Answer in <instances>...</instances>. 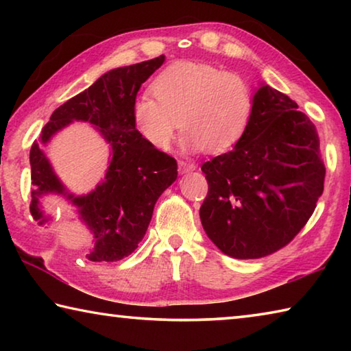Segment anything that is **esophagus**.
I'll use <instances>...</instances> for the list:
<instances>
[{"label":"esophagus","mask_w":351,"mask_h":351,"mask_svg":"<svg viewBox=\"0 0 351 351\" xmlns=\"http://www.w3.org/2000/svg\"><path fill=\"white\" fill-rule=\"evenodd\" d=\"M195 169H197V165H195V164L184 162V161H181V162H180V173H181V175H184V173H190V171H193Z\"/></svg>","instance_id":"esophagus-1"}]
</instances>
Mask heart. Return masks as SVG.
<instances>
[{"mask_svg":"<svg viewBox=\"0 0 351 351\" xmlns=\"http://www.w3.org/2000/svg\"><path fill=\"white\" fill-rule=\"evenodd\" d=\"M148 94L136 97L132 117L147 144L167 150L178 127L189 152L217 154L235 147L251 125L255 97L249 83L203 62H178L165 68Z\"/></svg>","mask_w":351,"mask_h":351,"instance_id":"heart-1","label":"heart"}]
</instances>
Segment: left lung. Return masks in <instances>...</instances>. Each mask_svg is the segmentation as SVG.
<instances>
[{"label": "left lung", "instance_id": "1", "mask_svg": "<svg viewBox=\"0 0 351 351\" xmlns=\"http://www.w3.org/2000/svg\"><path fill=\"white\" fill-rule=\"evenodd\" d=\"M246 134L204 162L209 193L199 209L207 237L232 258H260L299 234L324 192L325 165L314 123L287 94L254 91Z\"/></svg>", "mask_w": 351, "mask_h": 351}]
</instances>
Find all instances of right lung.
<instances>
[{"label": "right lung", "instance_id": "obj_1", "mask_svg": "<svg viewBox=\"0 0 351 351\" xmlns=\"http://www.w3.org/2000/svg\"><path fill=\"white\" fill-rule=\"evenodd\" d=\"M165 56L111 69L93 85L52 112L29 154L32 180L31 213L40 226L52 223L41 206L49 195L74 207L77 218L93 235L86 254L91 261H117L128 257L144 239L154 204L178 178V164L169 154L141 138L132 108L142 83L162 66ZM73 121H86L110 148L109 169L86 195L69 193L51 169L44 148Z\"/></svg>", "mask_w": 351, "mask_h": 351}]
</instances>
